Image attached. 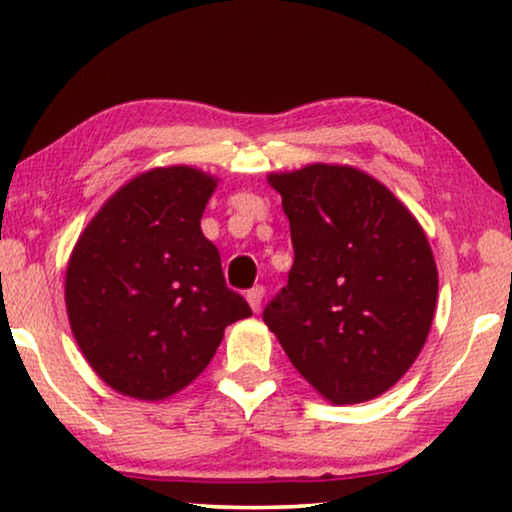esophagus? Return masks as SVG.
I'll return each instance as SVG.
<instances>
[{
	"instance_id": "34e87169",
	"label": "esophagus",
	"mask_w": 512,
	"mask_h": 512,
	"mask_svg": "<svg viewBox=\"0 0 512 512\" xmlns=\"http://www.w3.org/2000/svg\"><path fill=\"white\" fill-rule=\"evenodd\" d=\"M263 293H265V289H263V286H261V284H256V286H254V289H249V291H247V300H249L251 310H254V312H258V307H261Z\"/></svg>"
}]
</instances>
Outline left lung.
<instances>
[{
  "label": "left lung",
  "instance_id": "8db88e82",
  "mask_svg": "<svg viewBox=\"0 0 512 512\" xmlns=\"http://www.w3.org/2000/svg\"><path fill=\"white\" fill-rule=\"evenodd\" d=\"M268 181L296 258L263 321L331 403L384 394L422 352L436 312L438 270L422 226L356 167L317 163Z\"/></svg>",
  "mask_w": 512,
  "mask_h": 512
}]
</instances>
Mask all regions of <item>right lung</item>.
<instances>
[{"mask_svg": "<svg viewBox=\"0 0 512 512\" xmlns=\"http://www.w3.org/2000/svg\"><path fill=\"white\" fill-rule=\"evenodd\" d=\"M214 188L186 165L139 174L104 202L69 258V326L90 368L125 396L177 394L207 368L226 326L251 314L200 230Z\"/></svg>", "mask_w": 512, "mask_h": 512, "instance_id": "add662e5", "label": "right lung"}]
</instances>
